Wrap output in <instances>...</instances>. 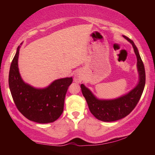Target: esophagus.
I'll return each instance as SVG.
<instances>
[{
    "label": "esophagus",
    "instance_id": "obj_1",
    "mask_svg": "<svg viewBox=\"0 0 155 155\" xmlns=\"http://www.w3.org/2000/svg\"><path fill=\"white\" fill-rule=\"evenodd\" d=\"M83 74L81 72L77 71L74 73V81L76 82V83H81V82L83 81Z\"/></svg>",
    "mask_w": 155,
    "mask_h": 155
}]
</instances>
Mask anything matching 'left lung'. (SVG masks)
Returning a JSON list of instances; mask_svg holds the SVG:
<instances>
[{"instance_id":"1","label":"left lung","mask_w":155,"mask_h":155,"mask_svg":"<svg viewBox=\"0 0 155 155\" xmlns=\"http://www.w3.org/2000/svg\"><path fill=\"white\" fill-rule=\"evenodd\" d=\"M123 37L132 44L137 58V68L139 74L138 84L129 93L123 96L112 100H101L95 97L92 92L81 84L84 97L87 101L91 113L97 119L104 122H113L121 119L129 114L139 103L145 85V70L139 51L134 42L126 36Z\"/></svg>"}]
</instances>
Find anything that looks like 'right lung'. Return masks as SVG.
I'll use <instances>...</instances> for the list:
<instances>
[{"label":"right lung","mask_w":155,"mask_h":155,"mask_svg":"<svg viewBox=\"0 0 155 155\" xmlns=\"http://www.w3.org/2000/svg\"><path fill=\"white\" fill-rule=\"evenodd\" d=\"M20 47L18 46L12 59L8 76L13 101L18 110L28 120L42 124L52 123L63 112L66 93L72 78L57 79L45 88H36L25 83L18 67Z\"/></svg>","instance_id":"add662e5"}]
</instances>
